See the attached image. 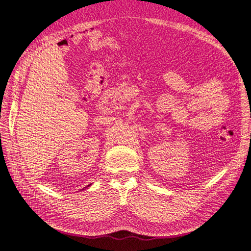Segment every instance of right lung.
<instances>
[{
    "label": "right lung",
    "instance_id": "add662e5",
    "mask_svg": "<svg viewBox=\"0 0 251 251\" xmlns=\"http://www.w3.org/2000/svg\"><path fill=\"white\" fill-rule=\"evenodd\" d=\"M90 185H91V184H89V185H88V186H87V187H89V186H90ZM85 188H86V187H85Z\"/></svg>",
    "mask_w": 251,
    "mask_h": 251
}]
</instances>
